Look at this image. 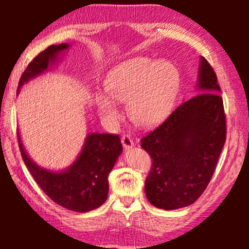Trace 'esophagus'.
<instances>
[{
  "label": "esophagus",
  "mask_w": 249,
  "mask_h": 249,
  "mask_svg": "<svg viewBox=\"0 0 249 249\" xmlns=\"http://www.w3.org/2000/svg\"><path fill=\"white\" fill-rule=\"evenodd\" d=\"M121 142H122V144H123L124 148H126V149L132 148V147L134 146L133 140L130 138L129 135H123V136H122V138H121Z\"/></svg>",
  "instance_id": "34e87169"
}]
</instances>
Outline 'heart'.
Instances as JSON below:
<instances>
[{
	"instance_id": "heart-1",
	"label": "heart",
	"mask_w": 249,
	"mask_h": 249,
	"mask_svg": "<svg viewBox=\"0 0 249 249\" xmlns=\"http://www.w3.org/2000/svg\"><path fill=\"white\" fill-rule=\"evenodd\" d=\"M179 70L168 60L136 57L117 65L100 91L95 102L100 114L115 123L121 112L115 102H127L134 123L142 127L159 124L169 114L179 89Z\"/></svg>"
}]
</instances>
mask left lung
Listing matches in <instances>:
<instances>
[{
  "instance_id": "1",
  "label": "left lung",
  "mask_w": 249,
  "mask_h": 249,
  "mask_svg": "<svg viewBox=\"0 0 249 249\" xmlns=\"http://www.w3.org/2000/svg\"><path fill=\"white\" fill-rule=\"evenodd\" d=\"M197 94L141 140L151 157L145 182L156 208L175 210L199 199L215 171L226 141V115L212 66L201 57Z\"/></svg>"
}]
</instances>
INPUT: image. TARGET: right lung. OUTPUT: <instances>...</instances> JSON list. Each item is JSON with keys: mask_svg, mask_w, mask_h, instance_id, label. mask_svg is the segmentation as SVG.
Listing matches in <instances>:
<instances>
[{"mask_svg": "<svg viewBox=\"0 0 249 249\" xmlns=\"http://www.w3.org/2000/svg\"><path fill=\"white\" fill-rule=\"evenodd\" d=\"M68 47L67 44L52 45L37 54L20 77L18 92L29 79L47 69L58 53ZM18 140L20 155L33 178L57 204L75 212H88L107 201V177L123 150L119 135L90 134L73 165L62 172H52L37 166L25 153L18 132Z\"/></svg>", "mask_w": 249, "mask_h": 249, "instance_id": "obj_1", "label": "right lung"}]
</instances>
